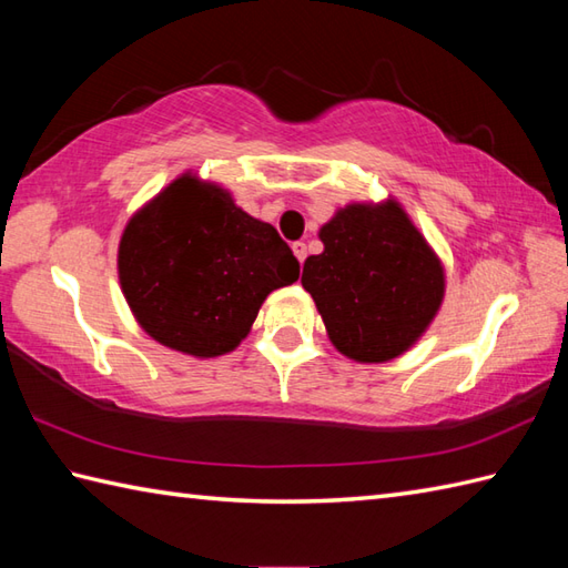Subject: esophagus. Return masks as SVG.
I'll return each mask as SVG.
<instances>
[{
    "mask_svg": "<svg viewBox=\"0 0 568 568\" xmlns=\"http://www.w3.org/2000/svg\"><path fill=\"white\" fill-rule=\"evenodd\" d=\"M293 253H295V258L300 261V265H303V261L307 258V244H305V241H295Z\"/></svg>",
    "mask_w": 568,
    "mask_h": 568,
    "instance_id": "esophagus-1",
    "label": "esophagus"
}]
</instances>
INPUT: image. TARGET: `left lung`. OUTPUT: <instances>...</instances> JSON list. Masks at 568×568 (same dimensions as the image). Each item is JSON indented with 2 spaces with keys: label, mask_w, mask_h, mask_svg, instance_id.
I'll list each match as a JSON object with an SVG mask.
<instances>
[{
  "label": "left lung",
  "mask_w": 568,
  "mask_h": 568,
  "mask_svg": "<svg viewBox=\"0 0 568 568\" xmlns=\"http://www.w3.org/2000/svg\"><path fill=\"white\" fill-rule=\"evenodd\" d=\"M324 251L303 265L336 352L358 364L403 356L442 307L446 277L437 253L403 204L352 202L320 229Z\"/></svg>",
  "instance_id": "obj_1"
}]
</instances>
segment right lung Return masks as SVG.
Masks as SVG:
<instances>
[{
  "label": "right lung",
  "instance_id": "right-lung-1",
  "mask_svg": "<svg viewBox=\"0 0 568 568\" xmlns=\"http://www.w3.org/2000/svg\"><path fill=\"white\" fill-rule=\"evenodd\" d=\"M116 271L139 327L173 352L214 358L246 339L263 300L300 263L232 192L183 173L143 204L119 241Z\"/></svg>",
  "mask_w": 568,
  "mask_h": 568
}]
</instances>
